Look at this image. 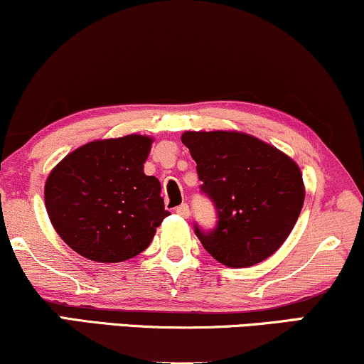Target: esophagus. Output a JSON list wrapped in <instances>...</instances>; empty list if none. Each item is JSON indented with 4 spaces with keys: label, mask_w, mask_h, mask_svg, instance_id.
<instances>
[{
    "label": "esophagus",
    "mask_w": 364,
    "mask_h": 364,
    "mask_svg": "<svg viewBox=\"0 0 364 364\" xmlns=\"http://www.w3.org/2000/svg\"><path fill=\"white\" fill-rule=\"evenodd\" d=\"M176 213L179 217L188 218V217H190V207H188L186 203H181L179 207H176Z\"/></svg>",
    "instance_id": "34e87169"
}]
</instances>
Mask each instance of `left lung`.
Returning <instances> with one entry per match:
<instances>
[{
    "label": "left lung",
    "mask_w": 364,
    "mask_h": 364,
    "mask_svg": "<svg viewBox=\"0 0 364 364\" xmlns=\"http://www.w3.org/2000/svg\"><path fill=\"white\" fill-rule=\"evenodd\" d=\"M181 140L196 161L200 191L217 212L213 229L195 224L210 256L229 268L269 257L301 212L305 190L299 166L247 134L185 132Z\"/></svg>",
    "instance_id": "left-lung-1"
}]
</instances>
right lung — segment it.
<instances>
[{
	"label": "right lung",
	"mask_w": 364,
	"mask_h": 364,
	"mask_svg": "<svg viewBox=\"0 0 364 364\" xmlns=\"http://www.w3.org/2000/svg\"><path fill=\"white\" fill-rule=\"evenodd\" d=\"M151 144L144 135L95 140L65 156L49 174L47 213L77 254L98 262L130 259L171 215L159 179L144 174Z\"/></svg>",
	"instance_id": "right-lung-1"
}]
</instances>
